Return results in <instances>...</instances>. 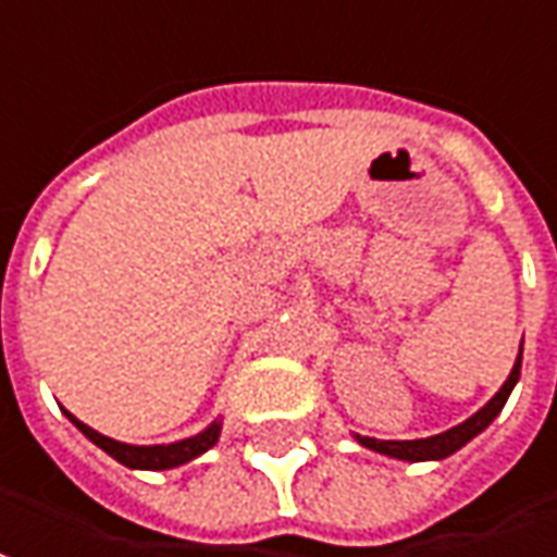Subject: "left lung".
Here are the masks:
<instances>
[{
  "label": "left lung",
  "instance_id": "left-lung-1",
  "mask_svg": "<svg viewBox=\"0 0 557 557\" xmlns=\"http://www.w3.org/2000/svg\"><path fill=\"white\" fill-rule=\"evenodd\" d=\"M524 343V339H521ZM521 375V348H519V358L512 363V370L506 375V382L500 385V391L491 397L479 412L461 421V424H455V428H448V431L436 433V436H424V440H373V436H360L355 433V440H358V446L370 448V451H379V455H388V458H397V461H443L448 455H455L458 448H463L473 436L488 428L494 418L500 416V409H504V403L509 400V394L516 388V382H519Z\"/></svg>",
  "mask_w": 557,
  "mask_h": 557
}]
</instances>
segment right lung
I'll return each instance as SVG.
<instances>
[{"mask_svg":"<svg viewBox=\"0 0 557 557\" xmlns=\"http://www.w3.org/2000/svg\"><path fill=\"white\" fill-rule=\"evenodd\" d=\"M66 412V409H63ZM66 418L78 428L94 446H99L106 455H111L117 463H124L129 470H172V467H182V463H190L199 455H206L209 448L218 446L221 440V418H214L212 424L206 431L194 433L187 440H178V443H160V446H133V443H121V440H111L106 433L87 428L84 421L66 412Z\"/></svg>","mask_w":557,"mask_h":557,"instance_id":"1","label":"right lung"}]
</instances>
